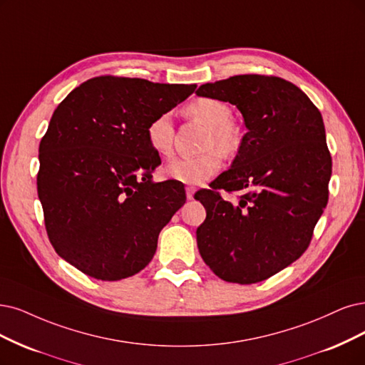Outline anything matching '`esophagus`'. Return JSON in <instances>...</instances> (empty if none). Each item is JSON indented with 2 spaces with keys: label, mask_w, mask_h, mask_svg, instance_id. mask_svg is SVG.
Returning a JSON list of instances; mask_svg holds the SVG:
<instances>
[{
  "label": "esophagus",
  "mask_w": 365,
  "mask_h": 365,
  "mask_svg": "<svg viewBox=\"0 0 365 365\" xmlns=\"http://www.w3.org/2000/svg\"><path fill=\"white\" fill-rule=\"evenodd\" d=\"M195 194V187L194 186H186V197L187 200H192Z\"/></svg>",
  "instance_id": "obj_1"
}]
</instances>
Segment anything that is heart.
I'll list each match as a JSON object with an SVG mask.
<instances>
[{
  "instance_id": "obj_1",
  "label": "heart",
  "mask_w": 365,
  "mask_h": 365,
  "mask_svg": "<svg viewBox=\"0 0 365 365\" xmlns=\"http://www.w3.org/2000/svg\"><path fill=\"white\" fill-rule=\"evenodd\" d=\"M185 113L207 126L205 147L207 150L198 156L178 158L165 167V175L185 185H200L210 179L221 168L222 158L233 156L240 147L239 129L232 123L233 111L227 103L213 98H198L190 102ZM145 138L152 150L160 158L173 155L174 125L168 113L150 120L145 128ZM217 148L215 149L214 147Z\"/></svg>"
}]
</instances>
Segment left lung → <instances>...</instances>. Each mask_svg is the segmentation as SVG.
<instances>
[{"label":"left lung","instance_id":"1","mask_svg":"<svg viewBox=\"0 0 365 365\" xmlns=\"http://www.w3.org/2000/svg\"><path fill=\"white\" fill-rule=\"evenodd\" d=\"M235 105L247 133L230 170L194 198L206 209L197 245L215 275L252 284L298 260L328 203L332 160L320 111L286 79L237 75L197 91ZM215 189L252 192L237 205Z\"/></svg>","mask_w":365,"mask_h":365}]
</instances>
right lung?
Masks as SVG:
<instances>
[{
  "label": "right lung",
  "instance_id": "1",
  "mask_svg": "<svg viewBox=\"0 0 365 365\" xmlns=\"http://www.w3.org/2000/svg\"><path fill=\"white\" fill-rule=\"evenodd\" d=\"M195 87L99 76L57 106L38 145L37 194L63 260L102 281L132 277L150 263L160 230L186 195L180 182H153L160 159L145 128Z\"/></svg>",
  "mask_w": 365,
  "mask_h": 365
}]
</instances>
